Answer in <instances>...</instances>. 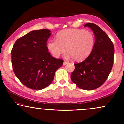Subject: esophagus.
Masks as SVG:
<instances>
[{
    "label": "esophagus",
    "instance_id": "obj_1",
    "mask_svg": "<svg viewBox=\"0 0 124 124\" xmlns=\"http://www.w3.org/2000/svg\"><path fill=\"white\" fill-rule=\"evenodd\" d=\"M68 63V62H66V61H64V62H63V65H66V64H67Z\"/></svg>",
    "mask_w": 124,
    "mask_h": 124
}]
</instances>
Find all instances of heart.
Wrapping results in <instances>:
<instances>
[{"mask_svg": "<svg viewBox=\"0 0 124 124\" xmlns=\"http://www.w3.org/2000/svg\"><path fill=\"white\" fill-rule=\"evenodd\" d=\"M56 39H51L47 43L52 55L58 57L66 48L68 57L77 62L84 60L90 54L95 43L94 36L91 32L78 29L62 30L57 34Z\"/></svg>", "mask_w": 124, "mask_h": 124, "instance_id": "heart-1", "label": "heart"}]
</instances>
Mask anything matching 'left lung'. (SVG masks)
<instances>
[{
	"label": "left lung",
	"instance_id": "1",
	"mask_svg": "<svg viewBox=\"0 0 124 124\" xmlns=\"http://www.w3.org/2000/svg\"><path fill=\"white\" fill-rule=\"evenodd\" d=\"M94 32L95 43L92 51L82 62L74 64L75 69L71 79L77 87L92 90L104 84L110 74L113 64L114 46L109 37L97 25L87 23Z\"/></svg>",
	"mask_w": 124,
	"mask_h": 124
}]
</instances>
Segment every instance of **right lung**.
I'll list each match as a JSON object with an SVG mask.
<instances>
[{"instance_id":"right-lung-1","label":"right lung","mask_w":124,"mask_h":124,"mask_svg":"<svg viewBox=\"0 0 124 124\" xmlns=\"http://www.w3.org/2000/svg\"><path fill=\"white\" fill-rule=\"evenodd\" d=\"M48 29L33 30L18 38L11 51L15 75L22 84L39 90L48 87L64 60L54 58L48 52L47 41L51 34Z\"/></svg>"}]
</instances>
